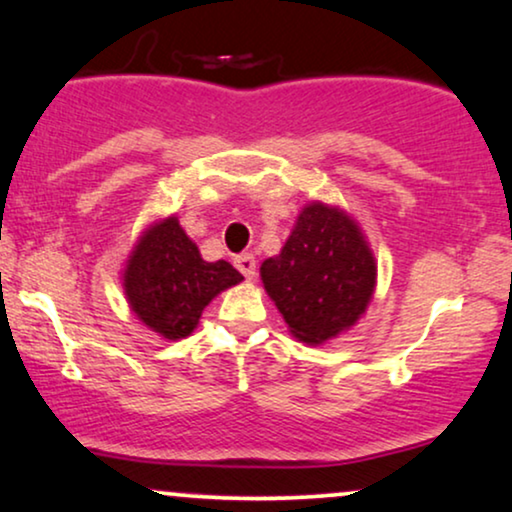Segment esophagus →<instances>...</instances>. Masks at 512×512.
I'll use <instances>...</instances> for the list:
<instances>
[{
	"instance_id": "1",
	"label": "esophagus",
	"mask_w": 512,
	"mask_h": 512,
	"mask_svg": "<svg viewBox=\"0 0 512 512\" xmlns=\"http://www.w3.org/2000/svg\"><path fill=\"white\" fill-rule=\"evenodd\" d=\"M234 267L241 271V274L248 278V281H252V278H255V274H257V260L255 257L250 255V252H243V255H236L234 257Z\"/></svg>"
}]
</instances>
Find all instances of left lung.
I'll return each mask as SVG.
<instances>
[{"label":"left lung","mask_w":512,"mask_h":512,"mask_svg":"<svg viewBox=\"0 0 512 512\" xmlns=\"http://www.w3.org/2000/svg\"><path fill=\"white\" fill-rule=\"evenodd\" d=\"M264 290L297 342L320 346L365 316L377 260L344 208L309 201L281 252L262 262Z\"/></svg>","instance_id":"left-lung-1"}]
</instances>
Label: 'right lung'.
<instances>
[{
  "mask_svg": "<svg viewBox=\"0 0 512 512\" xmlns=\"http://www.w3.org/2000/svg\"><path fill=\"white\" fill-rule=\"evenodd\" d=\"M243 276L229 262H206L175 215L154 220L121 271L135 318L166 342L192 335L206 306Z\"/></svg>",
  "mask_w": 512,
  "mask_h": 512,
  "instance_id": "obj_1",
  "label": "right lung"
}]
</instances>
